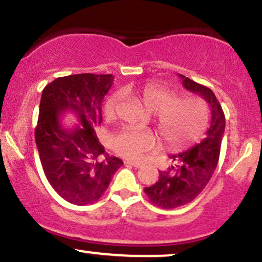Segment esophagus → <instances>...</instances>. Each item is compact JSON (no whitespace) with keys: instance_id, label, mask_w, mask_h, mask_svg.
I'll use <instances>...</instances> for the list:
<instances>
[{"instance_id":"1","label":"esophagus","mask_w":262,"mask_h":262,"mask_svg":"<svg viewBox=\"0 0 262 262\" xmlns=\"http://www.w3.org/2000/svg\"><path fill=\"white\" fill-rule=\"evenodd\" d=\"M124 164L127 165H132V166L137 167V169H139V167L141 166V164H139V162H134V161H130V160H125Z\"/></svg>"}]
</instances>
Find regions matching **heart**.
Segmentation results:
<instances>
[{
    "mask_svg": "<svg viewBox=\"0 0 262 262\" xmlns=\"http://www.w3.org/2000/svg\"><path fill=\"white\" fill-rule=\"evenodd\" d=\"M123 91L128 92V89ZM137 96L151 113L161 140L171 149H183L201 138L208 125V110L197 97H177L167 87L148 82L137 90ZM123 101V93L117 91L107 98L103 106L104 118L116 121ZM154 134L134 128H124L112 139V149L122 158L140 160L155 146Z\"/></svg>",
    "mask_w": 262,
    "mask_h": 262,
    "instance_id": "b5f03b06",
    "label": "heart"
}]
</instances>
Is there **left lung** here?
<instances>
[{"mask_svg":"<svg viewBox=\"0 0 262 262\" xmlns=\"http://www.w3.org/2000/svg\"><path fill=\"white\" fill-rule=\"evenodd\" d=\"M180 77L186 90L200 95L209 104L212 121L201 143L181 154L171 155L175 166L159 171L158 182L144 188L150 202L164 209L192 202L203 191L217 167L225 129L224 112L212 90L183 75Z\"/></svg>","mask_w":262,"mask_h":262,"instance_id":"left-lung-1","label":"left lung"}]
</instances>
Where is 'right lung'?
Here are the masks:
<instances>
[{
	"label": "right lung",
	"mask_w": 262,
	"mask_h": 262,
	"mask_svg": "<svg viewBox=\"0 0 262 262\" xmlns=\"http://www.w3.org/2000/svg\"><path fill=\"white\" fill-rule=\"evenodd\" d=\"M113 80L111 74L70 75L48 83L41 93L34 133L41 166L56 193L77 206L100 200L123 165L104 152L96 135L102 101ZM66 110L78 114L82 127H61L58 116Z\"/></svg>",
	"instance_id": "right-lung-1"
}]
</instances>
